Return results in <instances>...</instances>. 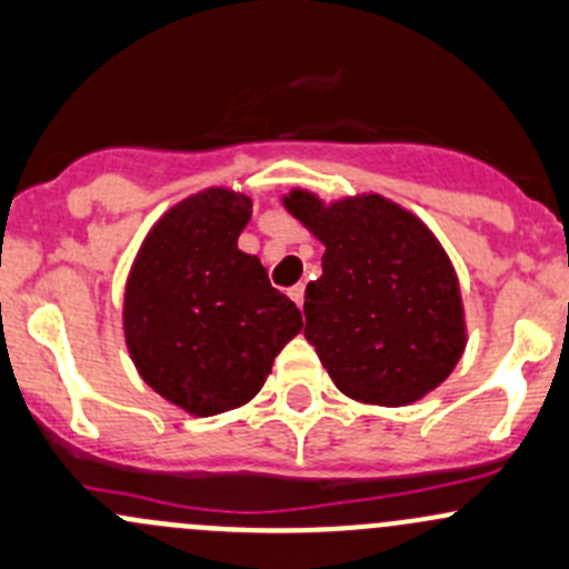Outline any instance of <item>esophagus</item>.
Instances as JSON below:
<instances>
[{
    "label": "esophagus",
    "instance_id": "34e87169",
    "mask_svg": "<svg viewBox=\"0 0 569 569\" xmlns=\"http://www.w3.org/2000/svg\"><path fill=\"white\" fill-rule=\"evenodd\" d=\"M289 297H291V300H295L297 305H302V302H305V283L291 286V289H289Z\"/></svg>",
    "mask_w": 569,
    "mask_h": 569
}]
</instances>
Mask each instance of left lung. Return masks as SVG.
<instances>
[{
  "label": "left lung",
  "instance_id": "8db88e82",
  "mask_svg": "<svg viewBox=\"0 0 569 569\" xmlns=\"http://www.w3.org/2000/svg\"><path fill=\"white\" fill-rule=\"evenodd\" d=\"M283 204L325 244L321 278L305 289V338L335 387L376 406L436 390L463 355L466 321L433 231L376 193L325 204L291 190Z\"/></svg>",
  "mask_w": 569,
  "mask_h": 569
}]
</instances>
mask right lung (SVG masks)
Listing matches in <instances>:
<instances>
[{"label": "right lung", "mask_w": 569, "mask_h": 569, "mask_svg": "<svg viewBox=\"0 0 569 569\" xmlns=\"http://www.w3.org/2000/svg\"><path fill=\"white\" fill-rule=\"evenodd\" d=\"M250 207L229 188L179 201L143 239L124 286V340L141 379L196 417L248 403L302 330L300 308L237 248Z\"/></svg>", "instance_id": "obj_1"}]
</instances>
